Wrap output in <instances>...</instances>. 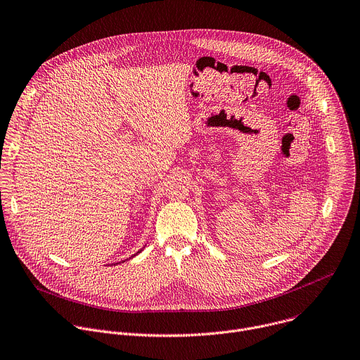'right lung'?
<instances>
[{
    "label": "right lung",
    "instance_id": "1",
    "mask_svg": "<svg viewBox=\"0 0 360 360\" xmlns=\"http://www.w3.org/2000/svg\"><path fill=\"white\" fill-rule=\"evenodd\" d=\"M141 252H143V249H141V250H139V252H137V253H136V255H133V256H131V257H129V259H126V260H123V262H122V263H124V262H127V260H130V259H133V257H136V256H137V255H139V253H141ZM114 264H115V263H114Z\"/></svg>",
    "mask_w": 360,
    "mask_h": 360
}]
</instances>
